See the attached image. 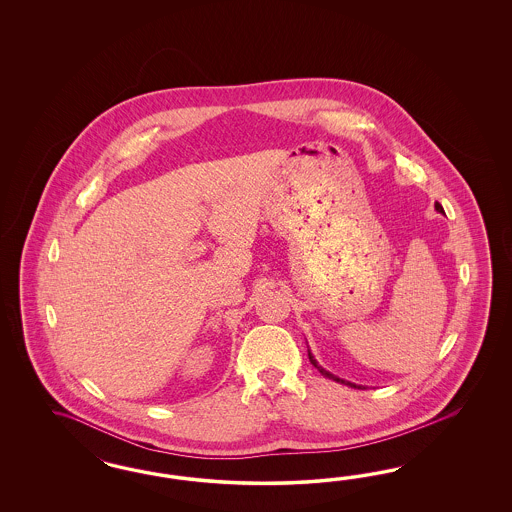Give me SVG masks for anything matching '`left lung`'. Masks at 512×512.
<instances>
[{
    "label": "left lung",
    "instance_id": "left-lung-1",
    "mask_svg": "<svg viewBox=\"0 0 512 512\" xmlns=\"http://www.w3.org/2000/svg\"><path fill=\"white\" fill-rule=\"evenodd\" d=\"M435 208H437V212H441V214H445L443 212V206L441 204H435ZM308 357H310V362L321 372V375H325V377H328V379H332V381H336V383H341V385H347V387L351 388H366V387H360V385H355V383H351V381H345V379H340L338 375H334V373L326 372L325 368L323 366H319V362L315 360V357L311 355V351H308Z\"/></svg>",
    "mask_w": 512,
    "mask_h": 512
}]
</instances>
